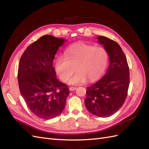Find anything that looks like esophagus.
Returning a JSON list of instances; mask_svg holds the SVG:
<instances>
[{
	"label": "esophagus",
	"instance_id": "esophagus-1",
	"mask_svg": "<svg viewBox=\"0 0 149 149\" xmlns=\"http://www.w3.org/2000/svg\"><path fill=\"white\" fill-rule=\"evenodd\" d=\"M69 90L70 91H74L75 90H76V87H70Z\"/></svg>",
	"mask_w": 149,
	"mask_h": 149
}]
</instances>
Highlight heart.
<instances>
[{"label": "heart", "mask_w": 149, "mask_h": 149, "mask_svg": "<svg viewBox=\"0 0 149 149\" xmlns=\"http://www.w3.org/2000/svg\"><path fill=\"white\" fill-rule=\"evenodd\" d=\"M107 63L108 54L103 47L78 43L66 49L64 57L56 59L55 68L63 82H68L76 70L70 83L77 85L86 83L87 80L93 82L99 79Z\"/></svg>", "instance_id": "b5f03b06"}]
</instances>
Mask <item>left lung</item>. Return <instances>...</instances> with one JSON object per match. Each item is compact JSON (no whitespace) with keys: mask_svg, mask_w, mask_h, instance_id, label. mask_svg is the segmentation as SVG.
Wrapping results in <instances>:
<instances>
[{"mask_svg":"<svg viewBox=\"0 0 149 149\" xmlns=\"http://www.w3.org/2000/svg\"><path fill=\"white\" fill-rule=\"evenodd\" d=\"M109 57V66L104 76L87 88L84 103L88 111L94 115L107 117L121 107L127 95L129 68L121 47L115 41L98 36Z\"/></svg>","mask_w":149,"mask_h":149,"instance_id":"obj_1","label":"left lung"}]
</instances>
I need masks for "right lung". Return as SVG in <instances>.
<instances>
[{
  "label": "right lung",
  "mask_w": 149,
  "mask_h": 149,
  "mask_svg": "<svg viewBox=\"0 0 149 149\" xmlns=\"http://www.w3.org/2000/svg\"><path fill=\"white\" fill-rule=\"evenodd\" d=\"M65 41L44 35L27 47L19 62L20 93L28 108L40 118H54L65 109L69 88L57 79L53 60Z\"/></svg>",
  "instance_id": "right-lung-1"
}]
</instances>
